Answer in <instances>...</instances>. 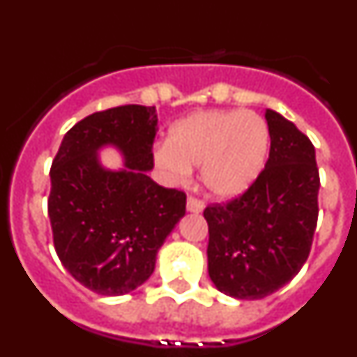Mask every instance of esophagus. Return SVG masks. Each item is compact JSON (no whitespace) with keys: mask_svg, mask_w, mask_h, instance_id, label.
Here are the masks:
<instances>
[{"mask_svg":"<svg viewBox=\"0 0 357 357\" xmlns=\"http://www.w3.org/2000/svg\"><path fill=\"white\" fill-rule=\"evenodd\" d=\"M185 206H188L189 213H202V211H204V202L197 197H189Z\"/></svg>","mask_w":357,"mask_h":357,"instance_id":"obj_1","label":"esophagus"}]
</instances>
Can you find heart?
I'll list each match as a JSON object with an SVG mask.
<instances>
[{"label":"heart","instance_id":"b5f03b06","mask_svg":"<svg viewBox=\"0 0 357 357\" xmlns=\"http://www.w3.org/2000/svg\"><path fill=\"white\" fill-rule=\"evenodd\" d=\"M270 148L268 123L252 110H204L178 121L155 162L175 182L202 168V184L218 198L247 191L263 172Z\"/></svg>","mask_w":357,"mask_h":357}]
</instances>
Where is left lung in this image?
Instances as JSON below:
<instances>
[{
  "label": "left lung",
  "mask_w": 357,
  "mask_h": 357,
  "mask_svg": "<svg viewBox=\"0 0 357 357\" xmlns=\"http://www.w3.org/2000/svg\"><path fill=\"white\" fill-rule=\"evenodd\" d=\"M264 118L270 155L254 184L204 211L209 225V277L234 298L257 301L289 282L307 261L318 222L314 146L273 110Z\"/></svg>",
  "instance_id": "1"
}]
</instances>
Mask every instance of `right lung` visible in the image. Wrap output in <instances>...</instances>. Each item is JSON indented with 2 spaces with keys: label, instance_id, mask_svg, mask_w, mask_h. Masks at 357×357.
<instances>
[{
  "label": "right lung",
  "instance_id": "obj_1",
  "mask_svg": "<svg viewBox=\"0 0 357 357\" xmlns=\"http://www.w3.org/2000/svg\"><path fill=\"white\" fill-rule=\"evenodd\" d=\"M155 107L119 105L78 121L52 162L48 214L66 270L100 295H125L153 273L164 239L185 214V193L148 176ZM114 144L126 169L107 172L98 147Z\"/></svg>",
  "mask_w": 357,
  "mask_h": 357
}]
</instances>
